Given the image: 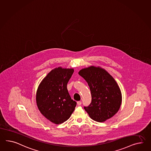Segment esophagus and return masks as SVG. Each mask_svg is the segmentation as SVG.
<instances>
[{"label": "esophagus", "instance_id": "esophagus-1", "mask_svg": "<svg viewBox=\"0 0 151 151\" xmlns=\"http://www.w3.org/2000/svg\"><path fill=\"white\" fill-rule=\"evenodd\" d=\"M77 104L78 105V106H81V101H78Z\"/></svg>", "mask_w": 151, "mask_h": 151}]
</instances>
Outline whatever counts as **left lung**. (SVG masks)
I'll list each match as a JSON object with an SVG mask.
<instances>
[{
	"mask_svg": "<svg viewBox=\"0 0 151 151\" xmlns=\"http://www.w3.org/2000/svg\"><path fill=\"white\" fill-rule=\"evenodd\" d=\"M88 83L91 93V102L84 108L90 117L104 122L116 114L122 104V93L116 81L100 67L90 66L79 72Z\"/></svg>",
	"mask_w": 151,
	"mask_h": 151,
	"instance_id": "8db88e82",
	"label": "left lung"
}]
</instances>
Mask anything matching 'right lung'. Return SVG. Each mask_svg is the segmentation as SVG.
I'll list each match as a JSON object with an SVG mask.
<instances>
[{
    "label": "right lung",
    "mask_w": 151,
    "mask_h": 151,
    "mask_svg": "<svg viewBox=\"0 0 151 151\" xmlns=\"http://www.w3.org/2000/svg\"><path fill=\"white\" fill-rule=\"evenodd\" d=\"M74 72L72 68H56L47 74L39 84L36 101L40 113L55 124L68 119L77 102L72 100L67 88Z\"/></svg>",
    "instance_id": "obj_1"
}]
</instances>
